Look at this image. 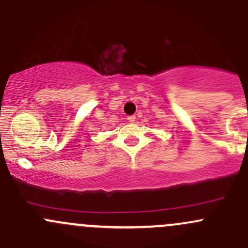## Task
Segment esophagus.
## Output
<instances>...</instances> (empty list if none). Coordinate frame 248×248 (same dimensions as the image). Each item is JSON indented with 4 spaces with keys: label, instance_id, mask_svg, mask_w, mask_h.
Listing matches in <instances>:
<instances>
[{
    "label": "esophagus",
    "instance_id": "1",
    "mask_svg": "<svg viewBox=\"0 0 248 248\" xmlns=\"http://www.w3.org/2000/svg\"><path fill=\"white\" fill-rule=\"evenodd\" d=\"M127 120H128V121L131 122V124H133V122L136 121V116H134V115H132V116H128V117H127Z\"/></svg>",
    "mask_w": 248,
    "mask_h": 248
}]
</instances>
